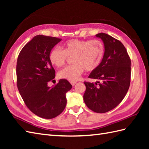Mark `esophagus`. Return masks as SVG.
I'll return each instance as SVG.
<instances>
[{
    "mask_svg": "<svg viewBox=\"0 0 149 149\" xmlns=\"http://www.w3.org/2000/svg\"><path fill=\"white\" fill-rule=\"evenodd\" d=\"M76 83H77V81H70V83L72 86H74V85L76 84Z\"/></svg>",
    "mask_w": 149,
    "mask_h": 149,
    "instance_id": "esophagus-1",
    "label": "esophagus"
}]
</instances>
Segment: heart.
I'll list each match as a JSON object with an SVG mask.
<instances>
[{"instance_id":"heart-1","label":"heart","mask_w":149,"mask_h":149,"mask_svg":"<svg viewBox=\"0 0 149 149\" xmlns=\"http://www.w3.org/2000/svg\"><path fill=\"white\" fill-rule=\"evenodd\" d=\"M62 49L55 47L50 50L49 59L58 68L65 65L70 58L73 57L74 64L58 72V77L70 81L79 79L85 70L92 72L96 70L102 61L104 49L99 40H81L72 39L63 45Z\"/></svg>"}]
</instances>
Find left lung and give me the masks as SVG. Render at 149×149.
Segmentation results:
<instances>
[{
    "label": "left lung",
    "mask_w": 149,
    "mask_h": 149,
    "mask_svg": "<svg viewBox=\"0 0 149 149\" xmlns=\"http://www.w3.org/2000/svg\"><path fill=\"white\" fill-rule=\"evenodd\" d=\"M104 44V54L100 65L91 72L89 78L97 83L84 81V103L95 113H104L122 102L131 83V61L121 42L105 33L96 34Z\"/></svg>",
    "instance_id": "8db88e82"
}]
</instances>
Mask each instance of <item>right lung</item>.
<instances>
[{
  "mask_svg": "<svg viewBox=\"0 0 149 149\" xmlns=\"http://www.w3.org/2000/svg\"><path fill=\"white\" fill-rule=\"evenodd\" d=\"M61 40L56 37L37 35L25 45L17 63V84L26 106L41 118L51 119L60 115L66 104V93L72 86L60 79L54 86L55 70L49 59L50 50Z\"/></svg>",
  "mask_w": 149,
  "mask_h": 149,
  "instance_id": "obj_1",
  "label": "right lung"
}]
</instances>
